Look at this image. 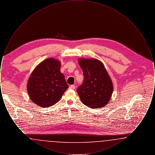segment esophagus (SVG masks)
<instances>
[{"instance_id": "34e87169", "label": "esophagus", "mask_w": 155, "mask_h": 155, "mask_svg": "<svg viewBox=\"0 0 155 155\" xmlns=\"http://www.w3.org/2000/svg\"><path fill=\"white\" fill-rule=\"evenodd\" d=\"M75 88V86L74 85H71L69 87V89H74Z\"/></svg>"}]
</instances>
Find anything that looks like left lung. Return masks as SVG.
I'll return each mask as SVG.
<instances>
[{
	"label": "left lung",
	"instance_id": "8db88e82",
	"mask_svg": "<svg viewBox=\"0 0 155 155\" xmlns=\"http://www.w3.org/2000/svg\"><path fill=\"white\" fill-rule=\"evenodd\" d=\"M84 76L77 89L84 104L90 108H101L109 103L113 91V83L103 63L96 59H79Z\"/></svg>",
	"mask_w": 155,
	"mask_h": 155
}]
</instances>
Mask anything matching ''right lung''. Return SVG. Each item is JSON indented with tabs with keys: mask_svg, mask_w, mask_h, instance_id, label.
Listing matches in <instances>:
<instances>
[{
	"mask_svg": "<svg viewBox=\"0 0 155 155\" xmlns=\"http://www.w3.org/2000/svg\"><path fill=\"white\" fill-rule=\"evenodd\" d=\"M60 61L53 58L45 59L31 74L27 91L31 101L42 107L57 103L68 88L64 75L60 72Z\"/></svg>",
	"mask_w": 155,
	"mask_h": 155,
	"instance_id": "1",
	"label": "right lung"
}]
</instances>
